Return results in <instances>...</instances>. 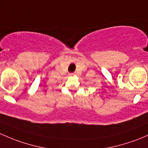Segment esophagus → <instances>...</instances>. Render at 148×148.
Returning <instances> with one entry per match:
<instances>
[{
	"label": "esophagus",
	"instance_id": "34e87169",
	"mask_svg": "<svg viewBox=\"0 0 148 148\" xmlns=\"http://www.w3.org/2000/svg\"><path fill=\"white\" fill-rule=\"evenodd\" d=\"M69 75L70 76V77H74V76L75 75V74H74V73H70Z\"/></svg>",
	"mask_w": 148,
	"mask_h": 148
}]
</instances>
